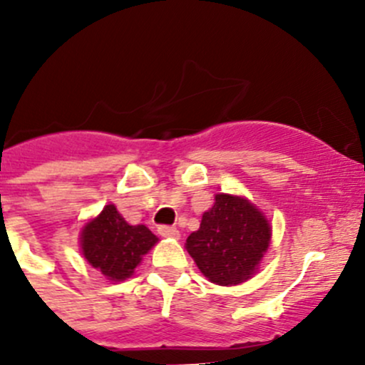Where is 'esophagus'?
Listing matches in <instances>:
<instances>
[{"label": "esophagus", "instance_id": "34e87169", "mask_svg": "<svg viewBox=\"0 0 365 365\" xmlns=\"http://www.w3.org/2000/svg\"><path fill=\"white\" fill-rule=\"evenodd\" d=\"M159 235L164 238H178L180 237V231L176 227L171 226H160L159 227Z\"/></svg>", "mask_w": 365, "mask_h": 365}]
</instances>
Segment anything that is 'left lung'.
Listing matches in <instances>:
<instances>
[{"mask_svg": "<svg viewBox=\"0 0 365 365\" xmlns=\"http://www.w3.org/2000/svg\"><path fill=\"white\" fill-rule=\"evenodd\" d=\"M270 238V222L251 201L217 194L185 247L210 282L237 286L256 274Z\"/></svg>", "mask_w": 365, "mask_h": 365, "instance_id": "left-lung-1", "label": "left lung"}]
</instances>
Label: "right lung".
<instances>
[{"instance_id": "obj_1", "label": "right lung", "mask_w": 365, "mask_h": 365, "mask_svg": "<svg viewBox=\"0 0 365 365\" xmlns=\"http://www.w3.org/2000/svg\"><path fill=\"white\" fill-rule=\"evenodd\" d=\"M157 242L159 238L143 224L130 226L114 205H106L81 231L84 259L113 282L130 277Z\"/></svg>"}]
</instances>
